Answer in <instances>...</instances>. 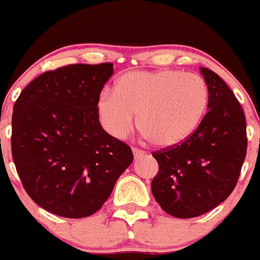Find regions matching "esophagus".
Here are the masks:
<instances>
[{
    "instance_id": "obj_1",
    "label": "esophagus",
    "mask_w": 260,
    "mask_h": 260,
    "mask_svg": "<svg viewBox=\"0 0 260 260\" xmlns=\"http://www.w3.org/2000/svg\"><path fill=\"white\" fill-rule=\"evenodd\" d=\"M133 154H134V158H139V156H143L144 154H145V151L141 150V149L134 148L133 149Z\"/></svg>"
}]
</instances>
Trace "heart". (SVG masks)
<instances>
[{
    "label": "heart",
    "mask_w": 260,
    "mask_h": 260,
    "mask_svg": "<svg viewBox=\"0 0 260 260\" xmlns=\"http://www.w3.org/2000/svg\"><path fill=\"white\" fill-rule=\"evenodd\" d=\"M209 104V89L197 74L164 69L127 72L120 76L114 91L102 92L97 112L105 130L124 139L135 126L154 145H178L201 122Z\"/></svg>",
    "instance_id": "b5f03b06"
}]
</instances>
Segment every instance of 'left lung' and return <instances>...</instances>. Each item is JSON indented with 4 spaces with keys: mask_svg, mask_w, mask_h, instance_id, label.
Instances as JSON below:
<instances>
[{
    "mask_svg": "<svg viewBox=\"0 0 260 260\" xmlns=\"http://www.w3.org/2000/svg\"><path fill=\"white\" fill-rule=\"evenodd\" d=\"M209 89V112L181 144L154 151L159 172L151 192L174 217L191 218L211 211L234 191L246 155V121L228 84L201 67Z\"/></svg>",
    "mask_w": 260,
    "mask_h": 260,
    "instance_id": "obj_1",
    "label": "left lung"
}]
</instances>
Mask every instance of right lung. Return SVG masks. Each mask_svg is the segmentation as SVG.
<instances>
[{"label":"right lung","mask_w":260,"mask_h":260,"mask_svg":"<svg viewBox=\"0 0 260 260\" xmlns=\"http://www.w3.org/2000/svg\"><path fill=\"white\" fill-rule=\"evenodd\" d=\"M114 64H71L40 74L16 100L11 150L30 199L61 217L93 215L133 163L130 146L100 124L97 101Z\"/></svg>","instance_id":"right-lung-1"}]
</instances>
